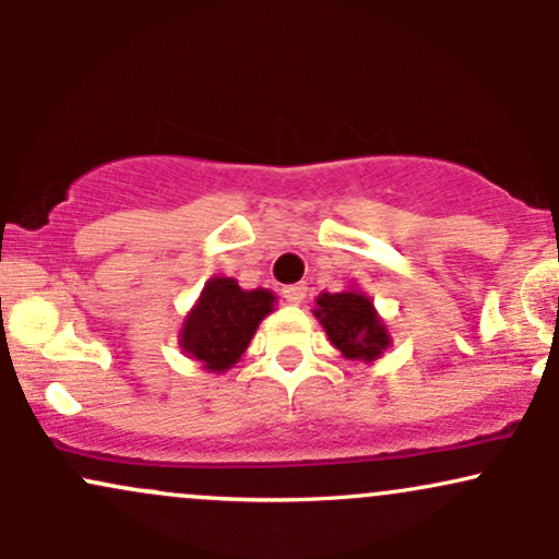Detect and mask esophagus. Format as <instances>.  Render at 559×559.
I'll return each mask as SVG.
<instances>
[{"mask_svg": "<svg viewBox=\"0 0 559 559\" xmlns=\"http://www.w3.org/2000/svg\"><path fill=\"white\" fill-rule=\"evenodd\" d=\"M284 297H286L288 305H301V301H305V297H307V286L305 284L286 286L284 288Z\"/></svg>", "mask_w": 559, "mask_h": 559, "instance_id": "1", "label": "esophagus"}]
</instances>
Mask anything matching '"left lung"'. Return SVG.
Masks as SVG:
<instances>
[{"instance_id": "8db88e82", "label": "left lung", "mask_w": 559, "mask_h": 559, "mask_svg": "<svg viewBox=\"0 0 559 559\" xmlns=\"http://www.w3.org/2000/svg\"><path fill=\"white\" fill-rule=\"evenodd\" d=\"M312 316L323 325L329 342L342 352L344 360L373 365L391 346V333L378 316L373 299L357 286L338 294H318Z\"/></svg>"}]
</instances>
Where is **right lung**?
Listing matches in <instances>:
<instances>
[{
	"instance_id": "right-lung-1",
	"label": "right lung",
	"mask_w": 559,
	"mask_h": 559,
	"mask_svg": "<svg viewBox=\"0 0 559 559\" xmlns=\"http://www.w3.org/2000/svg\"><path fill=\"white\" fill-rule=\"evenodd\" d=\"M275 310L271 288H247L236 278L213 275L186 312L178 346L207 373H226L241 360L265 316Z\"/></svg>"
}]
</instances>
